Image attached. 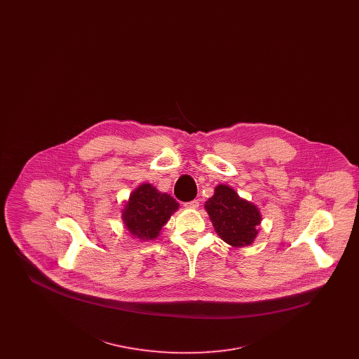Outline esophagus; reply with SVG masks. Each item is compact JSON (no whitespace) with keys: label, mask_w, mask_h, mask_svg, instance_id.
<instances>
[{"label":"esophagus","mask_w":359,"mask_h":359,"mask_svg":"<svg viewBox=\"0 0 359 359\" xmlns=\"http://www.w3.org/2000/svg\"><path fill=\"white\" fill-rule=\"evenodd\" d=\"M184 207H186V208H198V207H199V201L194 199V201H191V202L184 203Z\"/></svg>","instance_id":"esophagus-1"}]
</instances>
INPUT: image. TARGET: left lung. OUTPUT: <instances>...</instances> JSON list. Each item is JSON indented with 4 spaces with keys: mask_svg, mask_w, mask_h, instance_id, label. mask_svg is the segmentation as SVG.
<instances>
[{
    "mask_svg": "<svg viewBox=\"0 0 359 359\" xmlns=\"http://www.w3.org/2000/svg\"><path fill=\"white\" fill-rule=\"evenodd\" d=\"M205 208L217 234L226 243L234 248L253 243L261 223L259 210L239 198L233 188L224 184L217 186L214 195L205 202Z\"/></svg>",
    "mask_w": 359,
    "mask_h": 359,
    "instance_id": "8db88e82",
    "label": "left lung"
}]
</instances>
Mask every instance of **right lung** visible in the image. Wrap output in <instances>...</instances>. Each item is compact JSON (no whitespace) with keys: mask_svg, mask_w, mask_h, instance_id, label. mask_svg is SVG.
I'll return each instance as SVG.
<instances>
[{"mask_svg":"<svg viewBox=\"0 0 359 359\" xmlns=\"http://www.w3.org/2000/svg\"><path fill=\"white\" fill-rule=\"evenodd\" d=\"M177 208L179 203L171 195L144 183L130 194L122 210V221L135 238L152 241L157 238L163 226Z\"/></svg>","mask_w":359,"mask_h":359,"instance_id":"1","label":"right lung"}]
</instances>
